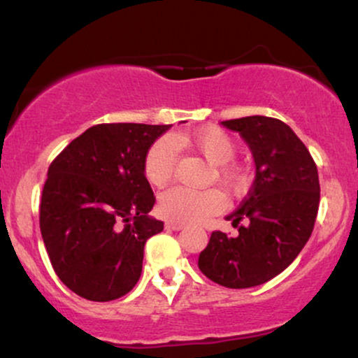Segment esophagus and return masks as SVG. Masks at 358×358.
Segmentation results:
<instances>
[{
	"instance_id": "esophagus-1",
	"label": "esophagus",
	"mask_w": 358,
	"mask_h": 358,
	"mask_svg": "<svg viewBox=\"0 0 358 358\" xmlns=\"http://www.w3.org/2000/svg\"><path fill=\"white\" fill-rule=\"evenodd\" d=\"M183 227H185V224H182V222H176V220H166L165 222L166 231H182Z\"/></svg>"
}]
</instances>
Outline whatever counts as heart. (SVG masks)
Here are the masks:
<instances>
[{"label": "heart", "mask_w": 358, "mask_h": 358, "mask_svg": "<svg viewBox=\"0 0 358 358\" xmlns=\"http://www.w3.org/2000/svg\"><path fill=\"white\" fill-rule=\"evenodd\" d=\"M176 143H173V141ZM190 146L202 153L208 162L220 166V178L232 190H239L245 178L241 168L227 163L236 153V145L227 133L219 127H203L192 134H178L173 139L162 138L151 145L145 156V176L155 187H163L170 182L176 165V146ZM226 165L224 166L223 163ZM222 199L215 190H192L185 187H173L162 193L158 208L166 219L193 224L212 213L219 212Z\"/></svg>", "instance_id": "b5f03b06"}]
</instances>
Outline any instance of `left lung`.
Returning a JSON list of instances; mask_svg holds the SVG:
<instances>
[{"label": "left lung", "mask_w": 358, "mask_h": 358, "mask_svg": "<svg viewBox=\"0 0 358 358\" xmlns=\"http://www.w3.org/2000/svg\"><path fill=\"white\" fill-rule=\"evenodd\" d=\"M222 126L248 143L256 176L239 208L225 217L239 236L212 232L199 268L217 285L242 289L278 276L305 248L318 213V170L301 139L279 119L248 116Z\"/></svg>", "instance_id": "8db88e82"}]
</instances>
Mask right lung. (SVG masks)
<instances>
[{
	"mask_svg": "<svg viewBox=\"0 0 358 358\" xmlns=\"http://www.w3.org/2000/svg\"><path fill=\"white\" fill-rule=\"evenodd\" d=\"M171 124H97L48 168L40 231L57 276L90 301H113L136 286L145 244L163 231L148 213L155 195L145 156Z\"/></svg>",
	"mask_w": 358,
	"mask_h": 358,
	"instance_id": "right-lung-1",
	"label": "right lung"
}]
</instances>
